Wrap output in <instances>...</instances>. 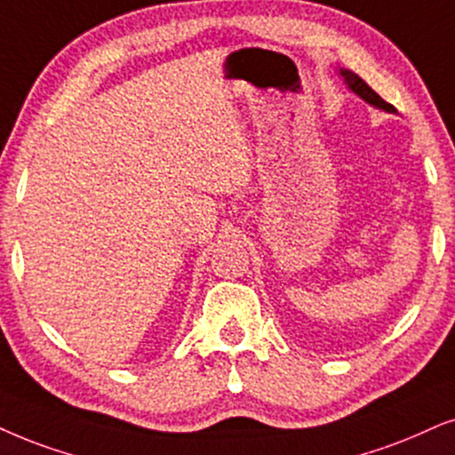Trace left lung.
<instances>
[{"label": "left lung", "instance_id": "obj_1", "mask_svg": "<svg viewBox=\"0 0 455 455\" xmlns=\"http://www.w3.org/2000/svg\"><path fill=\"white\" fill-rule=\"evenodd\" d=\"M340 75L344 77V84H347L348 88L353 90L356 96H361V99H363L365 102H370L371 107L382 108V111H388V113H395V111H396V108H395L393 105H388L387 100L380 99V96H378L376 92H373V90L370 88V85H367V84L363 82V79H361L356 73L347 71V68H340Z\"/></svg>", "mask_w": 455, "mask_h": 455}]
</instances>
